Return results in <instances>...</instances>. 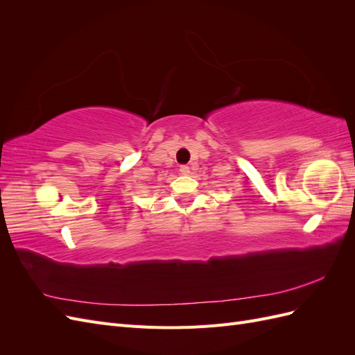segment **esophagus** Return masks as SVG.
Returning a JSON list of instances; mask_svg holds the SVG:
<instances>
[{"mask_svg": "<svg viewBox=\"0 0 355 355\" xmlns=\"http://www.w3.org/2000/svg\"><path fill=\"white\" fill-rule=\"evenodd\" d=\"M179 171H180L182 175H188V173H189V167H188V166H180V167H179Z\"/></svg>", "mask_w": 355, "mask_h": 355, "instance_id": "obj_1", "label": "esophagus"}]
</instances>
